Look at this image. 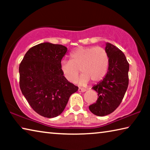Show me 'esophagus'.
<instances>
[{
  "instance_id": "obj_1",
  "label": "esophagus",
  "mask_w": 150,
  "mask_h": 150,
  "mask_svg": "<svg viewBox=\"0 0 150 150\" xmlns=\"http://www.w3.org/2000/svg\"><path fill=\"white\" fill-rule=\"evenodd\" d=\"M78 91H79V92L84 93V92H85V91H86V89H85V88H79Z\"/></svg>"
}]
</instances>
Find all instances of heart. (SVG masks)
Instances as JSON below:
<instances>
[{"label":"heart","instance_id":"obj_1","mask_svg":"<svg viewBox=\"0 0 150 150\" xmlns=\"http://www.w3.org/2000/svg\"><path fill=\"white\" fill-rule=\"evenodd\" d=\"M109 58L106 51L101 47H79L70 54V61L63 60L60 69L68 81L74 83L79 69L82 75L76 81L79 85H85L90 79L97 82L107 72Z\"/></svg>","mask_w":150,"mask_h":150}]
</instances>
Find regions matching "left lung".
Instances as JSON below:
<instances>
[{"label": "left lung", "mask_w": 150, "mask_h": 150, "mask_svg": "<svg viewBox=\"0 0 150 150\" xmlns=\"http://www.w3.org/2000/svg\"><path fill=\"white\" fill-rule=\"evenodd\" d=\"M105 50L109 58L108 71L93 89L98 94L95 103L88 106L94 115L104 116L115 111L122 100L128 86L129 63L121 50L106 42Z\"/></svg>", "instance_id": "8db88e82"}]
</instances>
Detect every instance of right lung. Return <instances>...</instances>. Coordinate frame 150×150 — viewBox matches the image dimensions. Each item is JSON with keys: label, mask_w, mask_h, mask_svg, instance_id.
I'll return each instance as SVG.
<instances>
[{"label": "right lung", "mask_w": 150, "mask_h": 150, "mask_svg": "<svg viewBox=\"0 0 150 150\" xmlns=\"http://www.w3.org/2000/svg\"><path fill=\"white\" fill-rule=\"evenodd\" d=\"M67 48L44 42L32 47L19 66L20 87L30 106L45 118H54L64 110L78 87L68 81L60 69Z\"/></svg>", "instance_id": "obj_1"}]
</instances>
